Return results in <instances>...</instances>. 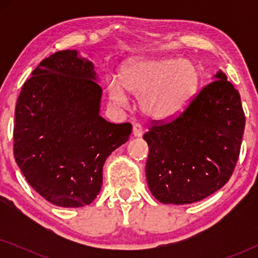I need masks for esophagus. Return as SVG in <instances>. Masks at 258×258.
<instances>
[{"label":"esophagus","instance_id":"obj_1","mask_svg":"<svg viewBox=\"0 0 258 258\" xmlns=\"http://www.w3.org/2000/svg\"><path fill=\"white\" fill-rule=\"evenodd\" d=\"M133 135H134V137H142L143 129H142V126H141V124H139V123H135V124L133 125Z\"/></svg>","mask_w":258,"mask_h":258}]
</instances>
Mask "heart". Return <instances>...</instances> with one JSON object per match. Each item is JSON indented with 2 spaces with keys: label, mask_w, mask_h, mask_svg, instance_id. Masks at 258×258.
Segmentation results:
<instances>
[{
  "label": "heart",
  "mask_w": 258,
  "mask_h": 258,
  "mask_svg": "<svg viewBox=\"0 0 258 258\" xmlns=\"http://www.w3.org/2000/svg\"><path fill=\"white\" fill-rule=\"evenodd\" d=\"M200 82V70L189 59L142 58L123 66L119 81L109 80L107 91L112 103L124 108L129 104L128 91L141 98V109L148 117L169 121L188 108Z\"/></svg>",
  "instance_id": "obj_1"
}]
</instances>
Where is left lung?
Instances as JSON below:
<instances>
[{
	"label": "left lung",
	"mask_w": 258,
	"mask_h": 258,
	"mask_svg": "<svg viewBox=\"0 0 258 258\" xmlns=\"http://www.w3.org/2000/svg\"><path fill=\"white\" fill-rule=\"evenodd\" d=\"M183 114L143 135L148 186L164 204L206 199L229 181L238 160L245 116L241 97L218 70Z\"/></svg>",
	"instance_id": "1"
}]
</instances>
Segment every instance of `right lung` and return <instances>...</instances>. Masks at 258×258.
I'll return each instance as SVG.
<instances>
[{
	"label": "right lung",
	"instance_id": "right-lung-1",
	"mask_svg": "<svg viewBox=\"0 0 258 258\" xmlns=\"http://www.w3.org/2000/svg\"><path fill=\"white\" fill-rule=\"evenodd\" d=\"M93 62L77 50L44 58L17 98L14 155L35 191L64 208L88 206L102 188L103 165L124 144L130 123L102 117Z\"/></svg>",
	"mask_w": 258,
	"mask_h": 258
}]
</instances>
